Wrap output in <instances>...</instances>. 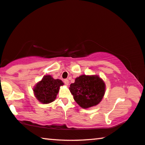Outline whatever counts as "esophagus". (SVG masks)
<instances>
[{
  "instance_id": "34e87169",
  "label": "esophagus",
  "mask_w": 145,
  "mask_h": 145,
  "mask_svg": "<svg viewBox=\"0 0 145 145\" xmlns=\"http://www.w3.org/2000/svg\"><path fill=\"white\" fill-rule=\"evenodd\" d=\"M64 84H65L66 85H68L69 84V81L68 79H64Z\"/></svg>"
}]
</instances>
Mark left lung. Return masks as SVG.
Wrapping results in <instances>:
<instances>
[{"label":"left lung","mask_w":145,"mask_h":145,"mask_svg":"<svg viewBox=\"0 0 145 145\" xmlns=\"http://www.w3.org/2000/svg\"><path fill=\"white\" fill-rule=\"evenodd\" d=\"M70 92L73 99L83 108L93 106L100 103L105 92V84L97 75H82L70 84Z\"/></svg>","instance_id":"8db88e82"}]
</instances>
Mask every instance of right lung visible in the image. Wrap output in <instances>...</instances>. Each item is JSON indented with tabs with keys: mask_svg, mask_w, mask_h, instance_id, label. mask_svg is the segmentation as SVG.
<instances>
[{
	"mask_svg": "<svg viewBox=\"0 0 145 145\" xmlns=\"http://www.w3.org/2000/svg\"><path fill=\"white\" fill-rule=\"evenodd\" d=\"M61 80L54 79L50 75H46L33 89L35 97L43 104L52 103L56 99L60 86L63 85Z\"/></svg>",
	"mask_w": 145,
	"mask_h": 145,
	"instance_id": "1",
	"label": "right lung"
}]
</instances>
